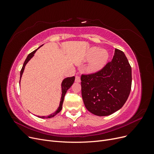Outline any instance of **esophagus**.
<instances>
[{"label":"esophagus","mask_w":154,"mask_h":154,"mask_svg":"<svg viewBox=\"0 0 154 154\" xmlns=\"http://www.w3.org/2000/svg\"><path fill=\"white\" fill-rule=\"evenodd\" d=\"M75 81L76 82H80L81 80H80V77L78 76H76V78H75Z\"/></svg>","instance_id":"34e87169"}]
</instances>
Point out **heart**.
Returning <instances> with one entry per match:
<instances>
[{
    "instance_id": "b5f03b06",
    "label": "heart",
    "mask_w": 154,
    "mask_h": 154,
    "mask_svg": "<svg viewBox=\"0 0 154 154\" xmlns=\"http://www.w3.org/2000/svg\"><path fill=\"white\" fill-rule=\"evenodd\" d=\"M109 57V54L106 49H98L96 47L91 48L87 54L88 60L92 59L88 67V71L91 72L98 71L105 66Z\"/></svg>"
}]
</instances>
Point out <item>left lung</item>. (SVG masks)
Returning <instances> with one entry per match:
<instances>
[{
  "label": "left lung",
  "mask_w": 154,
  "mask_h": 154,
  "mask_svg": "<svg viewBox=\"0 0 154 154\" xmlns=\"http://www.w3.org/2000/svg\"><path fill=\"white\" fill-rule=\"evenodd\" d=\"M82 96L92 114L105 116L119 110L131 91L132 68L123 51L115 49L112 60L99 71L81 76Z\"/></svg>",
  "instance_id": "obj_1"
}]
</instances>
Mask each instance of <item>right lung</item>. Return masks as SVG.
I'll return each mask as SVG.
<instances>
[{
  "label": "right lung",
  "instance_id": "add662e5",
  "mask_svg": "<svg viewBox=\"0 0 154 154\" xmlns=\"http://www.w3.org/2000/svg\"><path fill=\"white\" fill-rule=\"evenodd\" d=\"M40 47H41V46H40ZM37 49L35 50L34 51H32V53L29 54L28 56H27V58L26 59L24 64H23L22 68L21 71H20V79H21L22 75V74H23V72H24V68H25L26 65L27 64V62L29 61V60H31V58L32 57H33L34 54L35 53V52L37 51ZM74 80H75V77L72 76V77H68L67 78H65L64 80H63V82L62 83V96H61V99H60V105L58 106V109L57 110V111L54 112V113L50 114L49 116H38V118H53V117H54V116L57 115L58 113H59L60 111H61V110L62 109V105H63V102L65 95H66L67 90L73 84V83L74 82Z\"/></svg>",
  "mask_w": 154,
  "mask_h": 154
}]
</instances>
